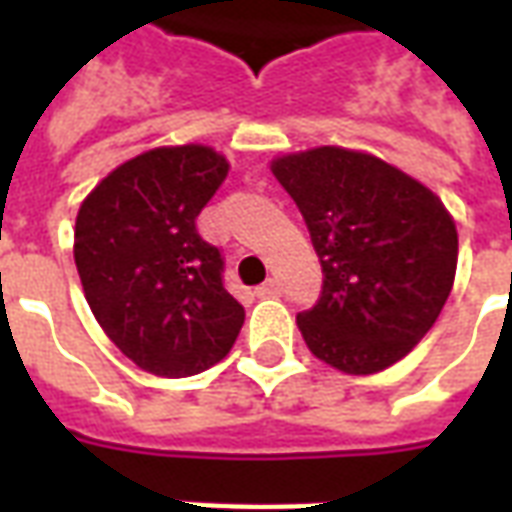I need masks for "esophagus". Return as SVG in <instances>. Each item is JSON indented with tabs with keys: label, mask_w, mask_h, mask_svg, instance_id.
Segmentation results:
<instances>
[{
	"label": "esophagus",
	"mask_w": 512,
	"mask_h": 512,
	"mask_svg": "<svg viewBox=\"0 0 512 512\" xmlns=\"http://www.w3.org/2000/svg\"><path fill=\"white\" fill-rule=\"evenodd\" d=\"M255 293L260 296V299H268V296H279V282H277V279H268V282H263V285H260Z\"/></svg>",
	"instance_id": "34e87169"
}]
</instances>
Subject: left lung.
I'll list each match as a JSON object with an SVG mask.
<instances>
[{"mask_svg":"<svg viewBox=\"0 0 512 512\" xmlns=\"http://www.w3.org/2000/svg\"><path fill=\"white\" fill-rule=\"evenodd\" d=\"M321 257L315 307L296 315L326 365L370 376L430 332L450 296L458 230L419 180L370 153L315 147L271 161Z\"/></svg>","mask_w":512,"mask_h":512,"instance_id":"obj_1","label":"left lung"}]
</instances>
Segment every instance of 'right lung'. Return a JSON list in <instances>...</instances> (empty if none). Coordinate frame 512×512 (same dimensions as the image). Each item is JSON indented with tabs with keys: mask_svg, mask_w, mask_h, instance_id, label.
I'll return each mask as SVG.
<instances>
[{
	"mask_svg": "<svg viewBox=\"0 0 512 512\" xmlns=\"http://www.w3.org/2000/svg\"><path fill=\"white\" fill-rule=\"evenodd\" d=\"M213 147H156L120 164L76 216L73 257L106 337L153 376H197L230 354L244 307L197 216L227 178Z\"/></svg>",
	"mask_w": 512,
	"mask_h": 512,
	"instance_id": "1",
	"label": "right lung"
}]
</instances>
